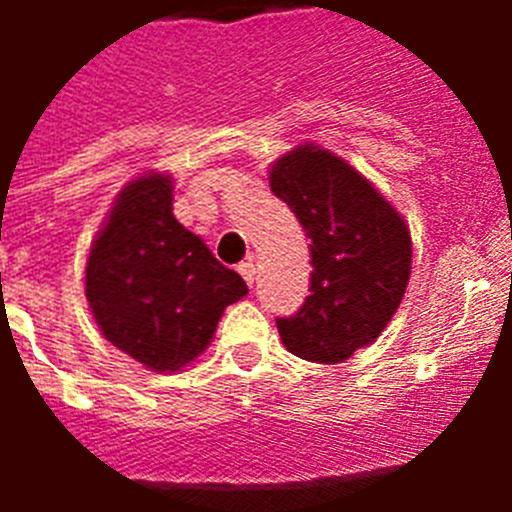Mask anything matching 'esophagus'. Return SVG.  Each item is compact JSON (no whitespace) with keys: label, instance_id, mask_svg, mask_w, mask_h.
<instances>
[{"label":"esophagus","instance_id":"34e87169","mask_svg":"<svg viewBox=\"0 0 512 512\" xmlns=\"http://www.w3.org/2000/svg\"><path fill=\"white\" fill-rule=\"evenodd\" d=\"M239 273H241V279L247 281L249 287H252V284H255V263H252V260H247V263H241L239 265Z\"/></svg>","mask_w":512,"mask_h":512}]
</instances>
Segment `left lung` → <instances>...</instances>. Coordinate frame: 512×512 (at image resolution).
Masks as SVG:
<instances>
[{
  "instance_id": "left-lung-1",
  "label": "left lung",
  "mask_w": 512,
  "mask_h": 512,
  "mask_svg": "<svg viewBox=\"0 0 512 512\" xmlns=\"http://www.w3.org/2000/svg\"><path fill=\"white\" fill-rule=\"evenodd\" d=\"M271 191L311 239V295L276 319L289 353L340 364L380 337L404 300L412 236L404 217L340 156L297 146L271 167Z\"/></svg>"
}]
</instances>
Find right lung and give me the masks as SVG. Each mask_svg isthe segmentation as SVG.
Masks as SVG:
<instances>
[{
	"label": "right lung",
	"instance_id": "1",
	"mask_svg": "<svg viewBox=\"0 0 512 512\" xmlns=\"http://www.w3.org/2000/svg\"><path fill=\"white\" fill-rule=\"evenodd\" d=\"M249 289L172 215V177L151 172L116 196L92 241L84 295L111 345L154 372L207 350L217 321Z\"/></svg>",
	"mask_w": 512,
	"mask_h": 512
}]
</instances>
